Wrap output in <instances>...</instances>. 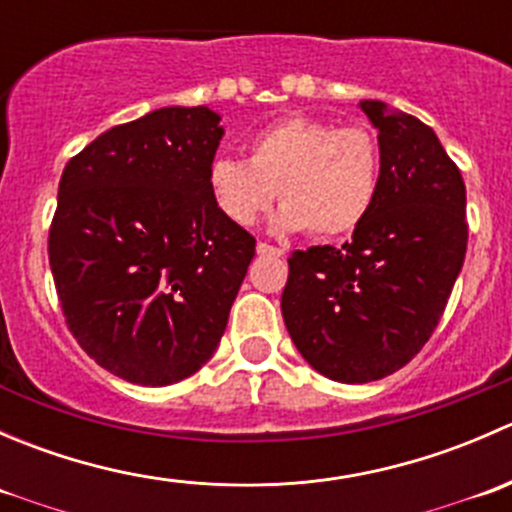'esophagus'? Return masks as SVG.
<instances>
[{
    "label": "esophagus",
    "instance_id": "1",
    "mask_svg": "<svg viewBox=\"0 0 512 512\" xmlns=\"http://www.w3.org/2000/svg\"><path fill=\"white\" fill-rule=\"evenodd\" d=\"M257 255H272V257H282L285 250L275 245H267V242H257Z\"/></svg>",
    "mask_w": 512,
    "mask_h": 512
}]
</instances>
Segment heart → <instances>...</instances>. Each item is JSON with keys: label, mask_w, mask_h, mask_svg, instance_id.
I'll return each mask as SVG.
<instances>
[{"label": "heart", "mask_w": 512, "mask_h": 512, "mask_svg": "<svg viewBox=\"0 0 512 512\" xmlns=\"http://www.w3.org/2000/svg\"><path fill=\"white\" fill-rule=\"evenodd\" d=\"M381 148L364 126L289 116L247 141V160L215 158L208 170L213 203L230 223L252 227L282 198L277 232L342 237L374 208Z\"/></svg>", "instance_id": "1"}]
</instances>
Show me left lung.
<instances>
[{
	"instance_id": "left-lung-1",
	"label": "left lung",
	"mask_w": 512,
	"mask_h": 512,
	"mask_svg": "<svg viewBox=\"0 0 512 512\" xmlns=\"http://www.w3.org/2000/svg\"><path fill=\"white\" fill-rule=\"evenodd\" d=\"M379 131L374 208L342 247L289 257L282 317L312 369L342 384L384 379L436 329L466 260V185L441 141L384 101H359Z\"/></svg>"
}]
</instances>
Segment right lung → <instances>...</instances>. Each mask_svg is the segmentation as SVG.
<instances>
[{"label":"right lung","mask_w":512,"mask_h":512,"mask_svg":"<svg viewBox=\"0 0 512 512\" xmlns=\"http://www.w3.org/2000/svg\"><path fill=\"white\" fill-rule=\"evenodd\" d=\"M223 136L208 106L158 108L61 173L49 230L61 309L81 349L131 384H175L215 354L255 257L208 188Z\"/></svg>","instance_id":"right-lung-1"}]
</instances>
